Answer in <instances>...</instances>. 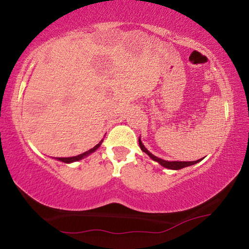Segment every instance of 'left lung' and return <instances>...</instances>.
Here are the masks:
<instances>
[{"label": "left lung", "mask_w": 249, "mask_h": 249, "mask_svg": "<svg viewBox=\"0 0 249 249\" xmlns=\"http://www.w3.org/2000/svg\"><path fill=\"white\" fill-rule=\"evenodd\" d=\"M139 144H140V147L141 150L143 152H145V153L150 157L152 160L153 161H157L158 163H160L162 166H164L166 169H170V170H180V169H183V168H187V166H190V165H194L196 163H198L202 160V159H200V160H196V161H191V162H183V161H165V160H162V159L155 157L151 153L150 151H147V148H145V146L143 145V143L141 142V139H139Z\"/></svg>", "instance_id": "obj_1"}]
</instances>
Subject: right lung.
Masks as SVG:
<instances>
[{"mask_svg": "<svg viewBox=\"0 0 249 249\" xmlns=\"http://www.w3.org/2000/svg\"><path fill=\"white\" fill-rule=\"evenodd\" d=\"M102 143H103V140L97 144V145H95L94 147L90 148V150L86 151V152H85V153H81L79 155H76V157H71V158H55V159H57V160H59V161H61V162H65V163H72V162L79 161V160H81V159L88 157L89 154H91L92 152H95L96 150H97V148L101 146Z\"/></svg>", "mask_w": 249, "mask_h": 249, "instance_id": "obj_1", "label": "right lung"}]
</instances>
